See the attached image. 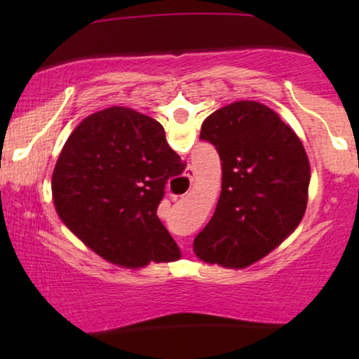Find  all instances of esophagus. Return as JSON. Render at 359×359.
<instances>
[{"mask_svg":"<svg viewBox=\"0 0 359 359\" xmlns=\"http://www.w3.org/2000/svg\"><path fill=\"white\" fill-rule=\"evenodd\" d=\"M187 177H189V180H194V170H192V168H191V170H189ZM182 248H184L185 251L191 250V245H189V241H187V240H184V241H182Z\"/></svg>","mask_w":359,"mask_h":359,"instance_id":"esophagus-1","label":"esophagus"}]
</instances>
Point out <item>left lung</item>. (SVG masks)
Segmentation results:
<instances>
[{"instance_id":"1","label":"left lung","mask_w":359,"mask_h":359,"mask_svg":"<svg viewBox=\"0 0 359 359\" xmlns=\"http://www.w3.org/2000/svg\"><path fill=\"white\" fill-rule=\"evenodd\" d=\"M201 140L216 147L221 196L194 240L208 263L243 269L297 228L307 205L311 167L302 142L269 106L238 101L214 111Z\"/></svg>"}]
</instances>
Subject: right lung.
<instances>
[{"instance_id": "add662e5", "label": "right lung", "mask_w": 359, "mask_h": 359, "mask_svg": "<svg viewBox=\"0 0 359 359\" xmlns=\"http://www.w3.org/2000/svg\"><path fill=\"white\" fill-rule=\"evenodd\" d=\"M185 165L163 126L114 106L72 131L52 175L60 219L102 258L123 266L174 262L180 250L156 216L165 184Z\"/></svg>"}]
</instances>
